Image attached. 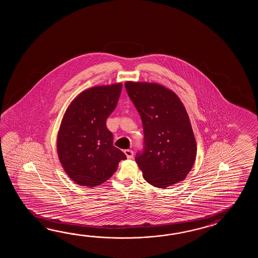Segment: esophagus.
Instances as JSON below:
<instances>
[{
    "mask_svg": "<svg viewBox=\"0 0 258 258\" xmlns=\"http://www.w3.org/2000/svg\"><path fill=\"white\" fill-rule=\"evenodd\" d=\"M124 154L126 155L127 159H132L134 157V152L130 150V149H125L124 150Z\"/></svg>",
    "mask_w": 258,
    "mask_h": 258,
    "instance_id": "1",
    "label": "esophagus"
}]
</instances>
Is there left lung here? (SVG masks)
I'll return each instance as SVG.
<instances>
[{
	"instance_id": "left-lung-1",
	"label": "left lung",
	"mask_w": 258,
	"mask_h": 258,
	"mask_svg": "<svg viewBox=\"0 0 258 258\" xmlns=\"http://www.w3.org/2000/svg\"><path fill=\"white\" fill-rule=\"evenodd\" d=\"M142 120L143 148L136 156L144 179L159 188L184 180L197 157V143L184 106L158 84L125 83Z\"/></svg>"
}]
</instances>
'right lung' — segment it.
<instances>
[{
	"instance_id": "right-lung-1",
	"label": "right lung",
	"mask_w": 258,
	"mask_h": 258,
	"mask_svg": "<svg viewBox=\"0 0 258 258\" xmlns=\"http://www.w3.org/2000/svg\"><path fill=\"white\" fill-rule=\"evenodd\" d=\"M121 84L89 88L66 110L57 138V150L66 173L77 184L94 187L109 180L125 154L113 146L106 121L115 110Z\"/></svg>"
}]
</instances>
